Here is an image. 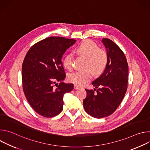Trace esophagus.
I'll return each mask as SVG.
<instances>
[{"label":"esophagus","instance_id":"obj_1","mask_svg":"<svg viewBox=\"0 0 150 150\" xmlns=\"http://www.w3.org/2000/svg\"><path fill=\"white\" fill-rule=\"evenodd\" d=\"M81 87H79V86H78V85H74V89L75 90H78V89H79Z\"/></svg>","mask_w":150,"mask_h":150}]
</instances>
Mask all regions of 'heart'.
<instances>
[{
	"label": "heart",
	"instance_id": "obj_1",
	"mask_svg": "<svg viewBox=\"0 0 150 150\" xmlns=\"http://www.w3.org/2000/svg\"><path fill=\"white\" fill-rule=\"evenodd\" d=\"M76 52L87 59L86 68H90L96 73H100L104 70L108 63L107 53L99 49L97 45L90 40L81 42L75 48ZM74 55L71 53L67 54L63 59V64L65 68L71 69L73 65ZM93 76L90 70L75 71L69 75V81L78 85H83L90 81Z\"/></svg>",
	"mask_w": 150,
	"mask_h": 150
}]
</instances>
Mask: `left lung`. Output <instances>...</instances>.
<instances>
[{"instance_id":"1","label":"left lung","mask_w":150,"mask_h":150,"mask_svg":"<svg viewBox=\"0 0 150 150\" xmlns=\"http://www.w3.org/2000/svg\"><path fill=\"white\" fill-rule=\"evenodd\" d=\"M102 42L108 56V63L103 73L92 84L93 90L85 89L87 97L83 101L85 110L96 118H103L112 114L122 102L127 90L128 65L122 50L109 38Z\"/></svg>"}]
</instances>
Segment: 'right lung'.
<instances>
[{"instance_id":"1","label":"right lung","mask_w":150,"mask_h":150,"mask_svg":"<svg viewBox=\"0 0 150 150\" xmlns=\"http://www.w3.org/2000/svg\"><path fill=\"white\" fill-rule=\"evenodd\" d=\"M75 41L50 37L33 45L25 57L22 67L23 90L32 108L41 116L52 117L59 115L63 110L64 94L74 89L73 83L62 82L66 74L62 58Z\"/></svg>"}]
</instances>
